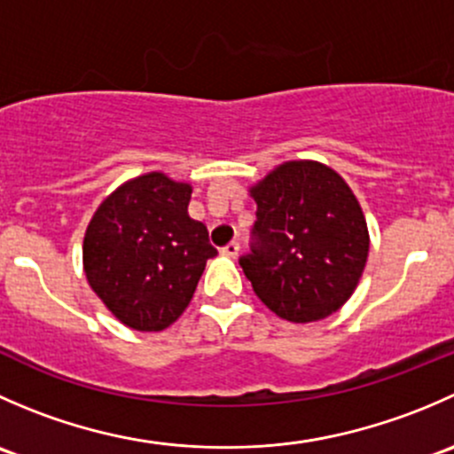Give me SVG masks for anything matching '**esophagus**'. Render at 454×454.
Returning a JSON list of instances; mask_svg holds the SVG:
<instances>
[{"mask_svg": "<svg viewBox=\"0 0 454 454\" xmlns=\"http://www.w3.org/2000/svg\"><path fill=\"white\" fill-rule=\"evenodd\" d=\"M239 248H241V246H239V244H237V241H231V244H228V246H226V248H223V250H222V253H223V254H226V256H232V259H235V256H237V254H239Z\"/></svg>", "mask_w": 454, "mask_h": 454, "instance_id": "obj_1", "label": "esophagus"}]
</instances>
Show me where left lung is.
Instances as JSON below:
<instances>
[{"label": "left lung", "mask_w": 454, "mask_h": 454, "mask_svg": "<svg viewBox=\"0 0 454 454\" xmlns=\"http://www.w3.org/2000/svg\"><path fill=\"white\" fill-rule=\"evenodd\" d=\"M250 253L239 259L254 294L278 318H327L354 294L369 256L363 208L320 162H286L250 191Z\"/></svg>", "instance_id": "8db88e82"}]
</instances>
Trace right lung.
Returning <instances> with one entry per match:
<instances>
[{
    "label": "right lung",
    "instance_id": "add662e5",
    "mask_svg": "<svg viewBox=\"0 0 454 454\" xmlns=\"http://www.w3.org/2000/svg\"><path fill=\"white\" fill-rule=\"evenodd\" d=\"M189 200V184L146 173L114 191L87 226L85 277L127 327L160 332L176 323L217 254L204 223L186 213Z\"/></svg>",
    "mask_w": 454,
    "mask_h": 454
}]
</instances>
